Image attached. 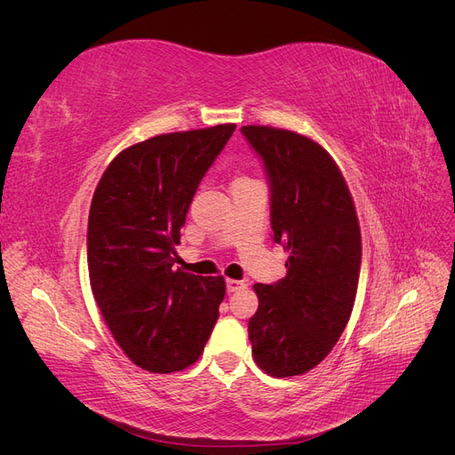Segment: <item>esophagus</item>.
Returning <instances> with one entry per match:
<instances>
[{"label": "esophagus", "instance_id": "esophagus-1", "mask_svg": "<svg viewBox=\"0 0 455 455\" xmlns=\"http://www.w3.org/2000/svg\"><path fill=\"white\" fill-rule=\"evenodd\" d=\"M226 286H228V292H239V291H244L246 283L244 281H237V279H228Z\"/></svg>", "mask_w": 455, "mask_h": 455}]
</instances>
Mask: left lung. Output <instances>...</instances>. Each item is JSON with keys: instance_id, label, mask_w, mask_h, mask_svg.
I'll list each match as a JSON object with an SVG mask.
<instances>
[{"instance_id": "obj_1", "label": "left lung", "mask_w": 455, "mask_h": 455, "mask_svg": "<svg viewBox=\"0 0 455 455\" xmlns=\"http://www.w3.org/2000/svg\"><path fill=\"white\" fill-rule=\"evenodd\" d=\"M271 184L273 241L286 277L254 284L249 321L256 364L273 378L306 374L346 330L361 273V228L346 178L328 151L292 131L246 125Z\"/></svg>"}]
</instances>
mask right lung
<instances>
[{"label": "right lung", "mask_w": 455, "mask_h": 455, "mask_svg": "<svg viewBox=\"0 0 455 455\" xmlns=\"http://www.w3.org/2000/svg\"><path fill=\"white\" fill-rule=\"evenodd\" d=\"M235 125L157 134L108 164L94 189L87 264L91 291L117 346L154 374L194 364L218 319L226 281L174 269L199 182Z\"/></svg>", "instance_id": "right-lung-1"}]
</instances>
